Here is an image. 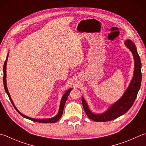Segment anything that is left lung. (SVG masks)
<instances>
[{
    "mask_svg": "<svg viewBox=\"0 0 146 146\" xmlns=\"http://www.w3.org/2000/svg\"><path fill=\"white\" fill-rule=\"evenodd\" d=\"M125 46L131 51L134 57L135 68L133 72V77L131 81L128 88L119 100L115 102L113 105L109 107L105 112L99 114L93 113L90 111L86 102L82 97V106L86 115L91 119L97 122H105L113 120L116 118L125 114L131 107L133 106L137 96V93L141 88L142 81L141 72V58L137 51L135 45L132 41L128 39L125 42Z\"/></svg>",
    "mask_w": 146,
    "mask_h": 146,
    "instance_id": "1",
    "label": "left lung"
}]
</instances>
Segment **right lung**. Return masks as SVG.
Returning a JSON list of instances; mask_svg holds the SVG:
<instances>
[{"mask_svg":"<svg viewBox=\"0 0 146 146\" xmlns=\"http://www.w3.org/2000/svg\"><path fill=\"white\" fill-rule=\"evenodd\" d=\"M8 55H9V54H7V56L6 57V60H5V61L4 62V67H3V72H4L3 82H4V89H5V92H6V93L7 94L8 97H9L11 102V103H12V104L13 105L14 107H15V109L16 110V111H17L18 113L20 114L21 116H23V117L27 118V119H29L30 120H31V121H32L38 122V123H56V121H58L60 119V117H61L62 116L63 111H64V108L65 104V102H66V100H67L68 96V95H69L70 91L72 90V88L68 89L67 91V92L65 93V94L63 95V97L62 98V100H61V102H60L58 113L54 117H51V118H49V119H34V118L29 117L27 116H25L24 114L21 113V112L17 109V108H16V107H15V104H14L11 98V96L9 95V92H8V90H7V84H6V65H7V58H8Z\"/></svg>","mask_w":146,"mask_h":146,"instance_id":"obj_1","label":"right lung"}]
</instances>
